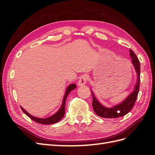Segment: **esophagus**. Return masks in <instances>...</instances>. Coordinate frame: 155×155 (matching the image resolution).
I'll return each mask as SVG.
<instances>
[{"mask_svg":"<svg viewBox=\"0 0 155 155\" xmlns=\"http://www.w3.org/2000/svg\"><path fill=\"white\" fill-rule=\"evenodd\" d=\"M88 80V74H83L82 75L80 79L78 81V86H83V85H84L87 83V81Z\"/></svg>","mask_w":155,"mask_h":155,"instance_id":"34e87169","label":"esophagus"}]
</instances>
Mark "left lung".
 I'll use <instances>...</instances> for the list:
<instances>
[{
	"mask_svg": "<svg viewBox=\"0 0 155 155\" xmlns=\"http://www.w3.org/2000/svg\"><path fill=\"white\" fill-rule=\"evenodd\" d=\"M130 56L131 59H132L131 62L133 64L137 74V81L135 86L134 87L133 93H131L128 95L122 103L115 105L114 107L108 108L105 107L100 103V102L95 97L93 92L91 91L92 96H93V103H92V105H93L94 113L98 116L103 118H118L126 115L133 108L136 102L138 94H139L140 87V65L137 55L131 49H130Z\"/></svg>",
	"mask_w": 155,
	"mask_h": 155,
	"instance_id": "1",
	"label": "left lung"
}]
</instances>
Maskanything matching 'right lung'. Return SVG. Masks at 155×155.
<instances>
[{
  "mask_svg": "<svg viewBox=\"0 0 155 155\" xmlns=\"http://www.w3.org/2000/svg\"><path fill=\"white\" fill-rule=\"evenodd\" d=\"M77 87V85L75 84H71L67 88V90H66L64 96L63 98V100H62V103L61 104V108H59V110L54 114L52 116L45 118H38V117H35L34 116H32L31 114H29L27 111H26L24 108H23L22 107H21L22 110L24 112L25 114H26L27 116L31 118L32 120H34L35 122H37L38 123H41V124H54L56 123H57L59 120H60L61 118L64 117V108H65V103H66V99L68 97V94L71 93V91L74 90V88Z\"/></svg>",
  "mask_w": 155,
  "mask_h": 155,
  "instance_id": "obj_1",
  "label": "right lung"
}]
</instances>
